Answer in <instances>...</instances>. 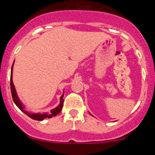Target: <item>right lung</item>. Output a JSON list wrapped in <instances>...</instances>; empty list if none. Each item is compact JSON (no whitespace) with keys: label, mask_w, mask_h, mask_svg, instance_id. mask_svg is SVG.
<instances>
[{"label":"right lung","mask_w":155,"mask_h":155,"mask_svg":"<svg viewBox=\"0 0 155 155\" xmlns=\"http://www.w3.org/2000/svg\"><path fill=\"white\" fill-rule=\"evenodd\" d=\"M12 68H13V65H12V74H11V91H12V98H13V101L15 103V105H17L19 109H21L23 113H25L27 116H28L30 118L33 119V120H39V121H41V120H44L45 118H51L53 116H57L58 113H60L62 110V108H63V104H64V94H63L62 96L61 97V104L57 106V108L55 109H52L50 111V114H47V113H43V114H39V113H36V114H34V113H28L27 112L23 109L24 106L23 105L21 104V102H20V100H19L17 94H16V91H15V85L13 84V81H12Z\"/></svg>","instance_id":"right-lung-1"}]
</instances>
